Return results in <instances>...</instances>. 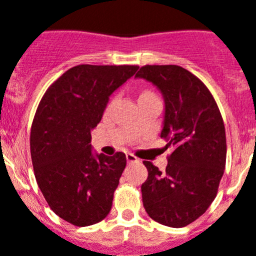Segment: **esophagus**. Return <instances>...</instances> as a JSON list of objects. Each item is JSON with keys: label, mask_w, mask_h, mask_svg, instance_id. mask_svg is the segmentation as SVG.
Returning <instances> with one entry per match:
<instances>
[{"label": "esophagus", "mask_w": 256, "mask_h": 256, "mask_svg": "<svg viewBox=\"0 0 256 256\" xmlns=\"http://www.w3.org/2000/svg\"><path fill=\"white\" fill-rule=\"evenodd\" d=\"M126 159H128V163H138V162H139V159H138L134 154H131V152H128V154H126Z\"/></svg>", "instance_id": "34e87169"}]
</instances>
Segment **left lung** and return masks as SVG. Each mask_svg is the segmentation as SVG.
I'll use <instances>...</instances> for the list:
<instances>
[{"label":"left lung","mask_w":256,"mask_h":256,"mask_svg":"<svg viewBox=\"0 0 256 256\" xmlns=\"http://www.w3.org/2000/svg\"><path fill=\"white\" fill-rule=\"evenodd\" d=\"M136 78L152 82L166 104L160 138L173 145L166 170L144 162L142 204L154 221L184 228L216 198L226 166V132L214 96L194 74L179 66H144Z\"/></svg>","instance_id":"obj_1"}]
</instances>
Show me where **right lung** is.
Segmentation results:
<instances>
[{
	"label": "right lung",
	"instance_id": "right-lung-1",
	"mask_svg": "<svg viewBox=\"0 0 256 256\" xmlns=\"http://www.w3.org/2000/svg\"><path fill=\"white\" fill-rule=\"evenodd\" d=\"M138 69L73 66L48 88L38 106L30 132L35 178L50 208L72 225H94L111 211L126 155L93 154L90 131L110 96Z\"/></svg>",
	"mask_w": 256,
	"mask_h": 256
}]
</instances>
